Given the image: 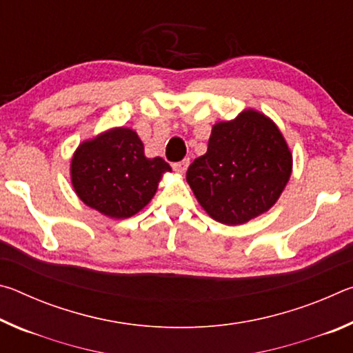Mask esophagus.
<instances>
[{"mask_svg": "<svg viewBox=\"0 0 353 353\" xmlns=\"http://www.w3.org/2000/svg\"><path fill=\"white\" fill-rule=\"evenodd\" d=\"M188 165H190V159H183L182 162H177V163L172 165V170H174L176 172H179V174H183V172L187 171Z\"/></svg>", "mask_w": 353, "mask_h": 353, "instance_id": "1", "label": "esophagus"}]
</instances>
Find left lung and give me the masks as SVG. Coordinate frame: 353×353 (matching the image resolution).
I'll use <instances>...</instances> for the list:
<instances>
[{
  "mask_svg": "<svg viewBox=\"0 0 353 353\" xmlns=\"http://www.w3.org/2000/svg\"><path fill=\"white\" fill-rule=\"evenodd\" d=\"M292 172V154L270 117L244 109L213 124L208 148L190 165L187 182L207 214L240 225L279 201Z\"/></svg>",
  "mask_w": 353,
  "mask_h": 353,
  "instance_id": "obj_1",
  "label": "left lung"
}]
</instances>
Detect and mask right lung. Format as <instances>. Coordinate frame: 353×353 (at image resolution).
Here are the masks:
<instances>
[{
	"label": "right lung",
	"mask_w": 353,
	"mask_h": 353,
	"mask_svg": "<svg viewBox=\"0 0 353 353\" xmlns=\"http://www.w3.org/2000/svg\"><path fill=\"white\" fill-rule=\"evenodd\" d=\"M171 166L162 157L148 159L139 134L110 128L83 140L71 157L70 179L83 204L112 219L143 210Z\"/></svg>",
	"instance_id": "1"
}]
</instances>
